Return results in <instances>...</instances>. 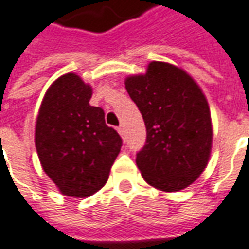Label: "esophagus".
Returning a JSON list of instances; mask_svg holds the SVG:
<instances>
[{"mask_svg":"<svg viewBox=\"0 0 249 249\" xmlns=\"http://www.w3.org/2000/svg\"><path fill=\"white\" fill-rule=\"evenodd\" d=\"M117 130H119V133L121 135V136L124 137L125 136V128H124V125H120L119 128H117Z\"/></svg>","mask_w":249,"mask_h":249,"instance_id":"obj_1","label":"esophagus"}]
</instances>
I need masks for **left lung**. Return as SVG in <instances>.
Segmentation results:
<instances>
[{
  "mask_svg": "<svg viewBox=\"0 0 249 249\" xmlns=\"http://www.w3.org/2000/svg\"><path fill=\"white\" fill-rule=\"evenodd\" d=\"M124 83L147 128V142L136 158L144 180L167 193L189 187L205 171L213 144L202 89L183 69L158 60Z\"/></svg>",
  "mask_w": 249,
  "mask_h": 249,
  "instance_id": "1",
  "label": "left lung"
}]
</instances>
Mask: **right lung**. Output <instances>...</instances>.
<instances>
[{"label": "right lung", "instance_id": "right-lung-1", "mask_svg": "<svg viewBox=\"0 0 249 249\" xmlns=\"http://www.w3.org/2000/svg\"><path fill=\"white\" fill-rule=\"evenodd\" d=\"M93 88L75 72L47 89L35 124V145L44 173L63 196L86 198L107 183L121 137L105 113L89 102Z\"/></svg>", "mask_w": 249, "mask_h": 249}]
</instances>
